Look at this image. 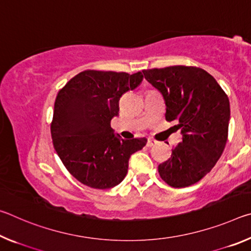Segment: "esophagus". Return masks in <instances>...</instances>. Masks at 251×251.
<instances>
[{
  "label": "esophagus",
  "mask_w": 251,
  "mask_h": 251,
  "mask_svg": "<svg viewBox=\"0 0 251 251\" xmlns=\"http://www.w3.org/2000/svg\"><path fill=\"white\" fill-rule=\"evenodd\" d=\"M156 143H157V142L155 141V139H152V138H148V141H147V146H148V147H151V146H154Z\"/></svg>",
  "instance_id": "34e87169"
}]
</instances>
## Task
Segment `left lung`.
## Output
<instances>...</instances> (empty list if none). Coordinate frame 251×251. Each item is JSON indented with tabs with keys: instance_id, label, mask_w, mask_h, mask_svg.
Segmentation results:
<instances>
[{
	"instance_id": "left-lung-1",
	"label": "left lung",
	"mask_w": 251,
	"mask_h": 251,
	"mask_svg": "<svg viewBox=\"0 0 251 251\" xmlns=\"http://www.w3.org/2000/svg\"><path fill=\"white\" fill-rule=\"evenodd\" d=\"M166 104L167 122L177 121L182 142L158 166L165 182L188 187L209 173L222 156L228 138L230 106L217 80L196 66H168L143 71Z\"/></svg>"
}]
</instances>
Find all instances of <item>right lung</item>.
<instances>
[{
  "label": "right lung",
  "mask_w": 251,
  "mask_h": 251,
  "mask_svg": "<svg viewBox=\"0 0 251 251\" xmlns=\"http://www.w3.org/2000/svg\"><path fill=\"white\" fill-rule=\"evenodd\" d=\"M142 72L87 70L57 93L50 135L57 155L71 175L88 187L107 189L124 179L131 154L147 139H123L110 121L120 112V99L143 80Z\"/></svg>",
  "instance_id": "obj_1"
}]
</instances>
